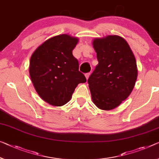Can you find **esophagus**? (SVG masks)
Returning a JSON list of instances; mask_svg holds the SVG:
<instances>
[{
  "label": "esophagus",
  "mask_w": 159,
  "mask_h": 159,
  "mask_svg": "<svg viewBox=\"0 0 159 159\" xmlns=\"http://www.w3.org/2000/svg\"><path fill=\"white\" fill-rule=\"evenodd\" d=\"M90 75H91V73H90V72H89V73H86V74H85V77H86L87 80L89 79V76H90Z\"/></svg>",
  "instance_id": "1"
}]
</instances>
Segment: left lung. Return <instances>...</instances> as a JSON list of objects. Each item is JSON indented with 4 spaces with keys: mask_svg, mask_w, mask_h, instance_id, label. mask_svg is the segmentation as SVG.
I'll use <instances>...</instances> for the list:
<instances>
[{
    "mask_svg": "<svg viewBox=\"0 0 159 159\" xmlns=\"http://www.w3.org/2000/svg\"><path fill=\"white\" fill-rule=\"evenodd\" d=\"M98 65L88 79L94 104L111 110L130 95L137 79L135 57L127 42L119 35L94 38Z\"/></svg>",
    "mask_w": 159,
    "mask_h": 159,
    "instance_id": "8db88e82",
    "label": "left lung"
}]
</instances>
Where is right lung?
I'll return each instance as SVG.
<instances>
[{"instance_id":"add662e5","label":"right lung","mask_w":159,"mask_h":159,"mask_svg":"<svg viewBox=\"0 0 159 159\" xmlns=\"http://www.w3.org/2000/svg\"><path fill=\"white\" fill-rule=\"evenodd\" d=\"M78 41L67 34L56 35L45 41L31 56V81L39 96L49 104H67L77 85L87 81L72 55Z\"/></svg>"}]
</instances>
